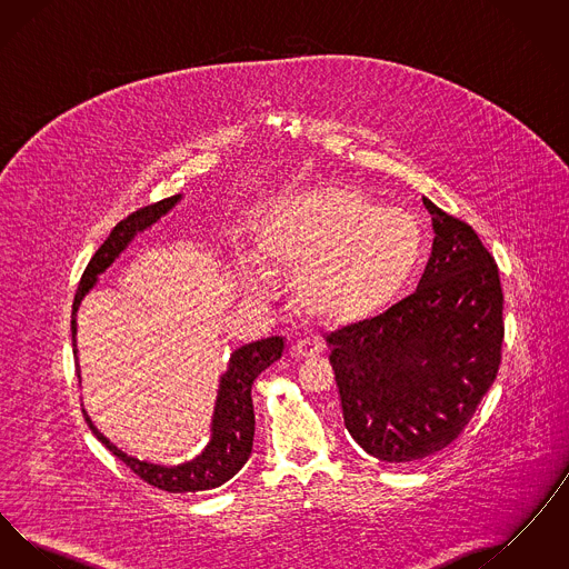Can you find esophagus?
Wrapping results in <instances>:
<instances>
[{"label": "esophagus", "instance_id": "obj_1", "mask_svg": "<svg viewBox=\"0 0 569 569\" xmlns=\"http://www.w3.org/2000/svg\"><path fill=\"white\" fill-rule=\"evenodd\" d=\"M320 341L316 337H300L297 341H292L290 346V353L295 358H313L320 353Z\"/></svg>", "mask_w": 569, "mask_h": 569}]
</instances>
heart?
Returning a JSON list of instances; mask_svg holds the SVG:
<instances>
[{"label":"heart","instance_id":"1","mask_svg":"<svg viewBox=\"0 0 569 569\" xmlns=\"http://www.w3.org/2000/svg\"><path fill=\"white\" fill-rule=\"evenodd\" d=\"M251 257L234 258L247 297L269 295L272 272H292L302 311L346 322L406 290L425 260V234L413 217L381 209L356 188L318 186L281 191L258 207Z\"/></svg>","mask_w":569,"mask_h":569}]
</instances>
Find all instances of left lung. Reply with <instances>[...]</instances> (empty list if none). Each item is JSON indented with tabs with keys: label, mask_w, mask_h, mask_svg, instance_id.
I'll use <instances>...</instances> for the list:
<instances>
[{
	"label": "left lung",
	"mask_w": 569,
	"mask_h": 569,
	"mask_svg": "<svg viewBox=\"0 0 569 569\" xmlns=\"http://www.w3.org/2000/svg\"><path fill=\"white\" fill-rule=\"evenodd\" d=\"M422 202L433 251L418 290L386 313L326 337L343 422L386 462L452 443L497 378L503 341L499 271L471 226Z\"/></svg>",
	"instance_id": "left-lung-1"
}]
</instances>
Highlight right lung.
Returning <instances> with one entry per match:
<instances>
[{"mask_svg": "<svg viewBox=\"0 0 569 569\" xmlns=\"http://www.w3.org/2000/svg\"><path fill=\"white\" fill-rule=\"evenodd\" d=\"M181 200H183V193H177L172 198H166L158 204L144 207L128 219L119 221L112 228L109 239L96 251V256L91 258V262L82 272L81 283H79L74 305H72V346H74L79 381H81V365H79V348H77V328H79L77 313H79L82 298L98 286V281H100L98 277L102 272L109 271L110 267L117 262V258L132 244L138 234L151 230ZM283 350H286L283 337H267V339L244 343L230 353L228 367L219 378L216 407H213V416H211L209 443L200 450V455H196L193 459L183 460L179 465L151 462V460L138 459V457L123 452L93 425V420L84 407H82V413H84V420H87L91 433L98 437V441H102L117 459L123 460L144 482L168 490V492L211 490V488L226 485L230 478H234L249 459L251 446H253V431H256L251 386L267 367H271L274 360L281 358Z\"/></svg>", "mask_w": 569, "mask_h": 569, "instance_id": "add662e5", "label": "right lung"}]
</instances>
